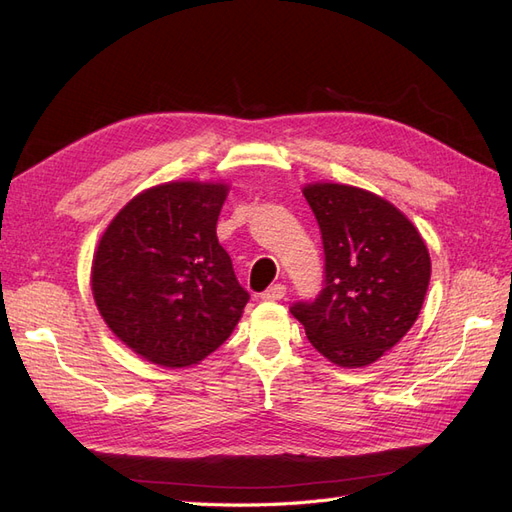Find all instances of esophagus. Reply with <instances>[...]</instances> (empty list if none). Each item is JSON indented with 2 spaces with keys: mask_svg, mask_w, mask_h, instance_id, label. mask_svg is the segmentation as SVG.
<instances>
[{
  "mask_svg": "<svg viewBox=\"0 0 512 512\" xmlns=\"http://www.w3.org/2000/svg\"><path fill=\"white\" fill-rule=\"evenodd\" d=\"M284 294H286V286L284 284H273V286H269L265 292L260 294V299L262 301H282Z\"/></svg>",
  "mask_w": 512,
  "mask_h": 512,
  "instance_id": "1",
  "label": "esophagus"
}]
</instances>
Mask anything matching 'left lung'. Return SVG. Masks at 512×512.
<instances>
[{
    "mask_svg": "<svg viewBox=\"0 0 512 512\" xmlns=\"http://www.w3.org/2000/svg\"><path fill=\"white\" fill-rule=\"evenodd\" d=\"M324 247V288L290 307L312 346L339 367L378 361L421 312L431 260L389 200L342 183L305 185Z\"/></svg>",
    "mask_w": 512,
    "mask_h": 512,
    "instance_id": "obj_1",
    "label": "left lung"
}]
</instances>
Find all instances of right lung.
<instances>
[{
	"label": "right lung",
	"instance_id": "1",
	"mask_svg": "<svg viewBox=\"0 0 512 512\" xmlns=\"http://www.w3.org/2000/svg\"><path fill=\"white\" fill-rule=\"evenodd\" d=\"M224 183L170 181L134 196L102 235L91 290L123 344L162 367L218 350L250 301L215 226Z\"/></svg>",
	"mask_w": 512,
	"mask_h": 512
}]
</instances>
